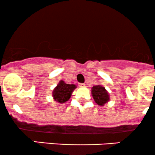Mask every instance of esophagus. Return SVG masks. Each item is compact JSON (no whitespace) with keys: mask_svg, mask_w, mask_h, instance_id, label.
<instances>
[{"mask_svg":"<svg viewBox=\"0 0 155 155\" xmlns=\"http://www.w3.org/2000/svg\"><path fill=\"white\" fill-rule=\"evenodd\" d=\"M79 86L80 87H85L86 86V84H85V83H80Z\"/></svg>","mask_w":155,"mask_h":155,"instance_id":"1","label":"esophagus"}]
</instances>
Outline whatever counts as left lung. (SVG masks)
Wrapping results in <instances>:
<instances>
[{"instance_id":"8db88e82","label":"left lung","mask_w":155,"mask_h":155,"mask_svg":"<svg viewBox=\"0 0 155 155\" xmlns=\"http://www.w3.org/2000/svg\"><path fill=\"white\" fill-rule=\"evenodd\" d=\"M91 94L95 102L100 106L105 105L110 100L108 92L105 89V87L102 86L101 85H97V86L92 87Z\"/></svg>"}]
</instances>
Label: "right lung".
I'll list each match as a JSON object with an SVG mask.
<instances>
[{
	"label": "right lung",
	"instance_id": "right-lung-1",
	"mask_svg": "<svg viewBox=\"0 0 155 155\" xmlns=\"http://www.w3.org/2000/svg\"><path fill=\"white\" fill-rule=\"evenodd\" d=\"M76 88L74 84H68L64 81H59L58 84L53 91V97L55 101L58 103H64L70 99L72 91Z\"/></svg>",
	"mask_w": 155,
	"mask_h": 155
}]
</instances>
